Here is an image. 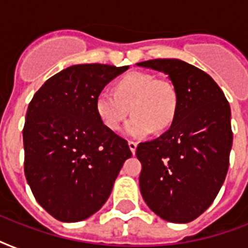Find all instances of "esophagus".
<instances>
[{
  "instance_id": "esophagus-1",
  "label": "esophagus",
  "mask_w": 248,
  "mask_h": 248,
  "mask_svg": "<svg viewBox=\"0 0 248 248\" xmlns=\"http://www.w3.org/2000/svg\"><path fill=\"white\" fill-rule=\"evenodd\" d=\"M128 147H130V149H131L132 153H135L136 147H138V143H136V141H134V140H130V141H128Z\"/></svg>"
}]
</instances>
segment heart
I'll return each instance as SVG.
<instances>
[{
    "instance_id": "obj_1",
    "label": "heart",
    "mask_w": 248,
    "mask_h": 248,
    "mask_svg": "<svg viewBox=\"0 0 248 248\" xmlns=\"http://www.w3.org/2000/svg\"><path fill=\"white\" fill-rule=\"evenodd\" d=\"M126 135L143 138L153 130H166L177 110V91L171 81L151 73L132 72L117 82L116 93L103 90L95 99V110L109 130H118L127 117Z\"/></svg>"
}]
</instances>
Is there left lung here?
<instances>
[{
    "instance_id": "left-lung-1",
    "label": "left lung",
    "mask_w": 248,
    "mask_h": 248,
    "mask_svg": "<svg viewBox=\"0 0 248 248\" xmlns=\"http://www.w3.org/2000/svg\"><path fill=\"white\" fill-rule=\"evenodd\" d=\"M169 76L177 91L170 128L140 143V192L152 211L171 223H189L217 196L229 167L233 132L231 107L217 83L179 59L138 63Z\"/></svg>"
}]
</instances>
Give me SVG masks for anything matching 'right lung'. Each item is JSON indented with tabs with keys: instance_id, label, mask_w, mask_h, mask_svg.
<instances>
[{
	"instance_id": "right-lung-1",
	"label": "right lung",
	"mask_w": 248,
	"mask_h": 248,
	"mask_svg": "<svg viewBox=\"0 0 248 248\" xmlns=\"http://www.w3.org/2000/svg\"><path fill=\"white\" fill-rule=\"evenodd\" d=\"M128 67L78 64L48 78L27 110L24 173L37 202L56 220L75 223L100 210L124 162L127 140L109 130L95 99Z\"/></svg>"
}]
</instances>
